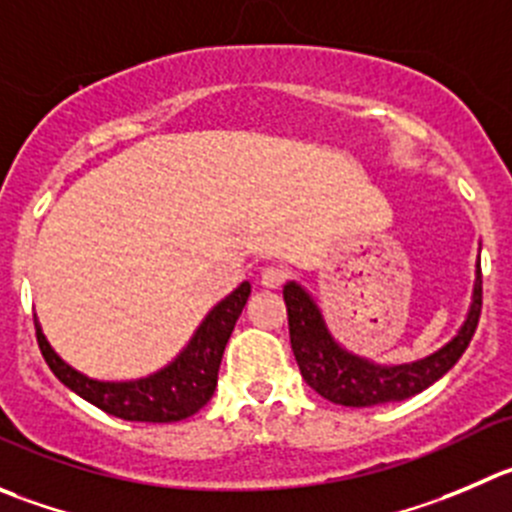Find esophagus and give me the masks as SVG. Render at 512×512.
Returning <instances> with one entry per match:
<instances>
[{"label": "esophagus", "instance_id": "1", "mask_svg": "<svg viewBox=\"0 0 512 512\" xmlns=\"http://www.w3.org/2000/svg\"><path fill=\"white\" fill-rule=\"evenodd\" d=\"M284 281L286 271L279 269V266H266V269L261 271V286H264V289H279Z\"/></svg>", "mask_w": 512, "mask_h": 512}]
</instances>
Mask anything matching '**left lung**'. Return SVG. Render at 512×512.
<instances>
[{"instance_id":"8db88e82","label":"left lung","mask_w":512,"mask_h":512,"mask_svg":"<svg viewBox=\"0 0 512 512\" xmlns=\"http://www.w3.org/2000/svg\"><path fill=\"white\" fill-rule=\"evenodd\" d=\"M284 304L296 364H299L304 382L314 392H319L334 405L344 407H374L384 405V402H399V399L422 392L442 374L450 372L470 344L472 334L478 329L480 309H483L480 256L475 264L470 306H467L465 321L460 324L455 337L442 344L437 352L407 364H379L342 347L329 332L314 296L299 281L284 284Z\"/></svg>"}]
</instances>
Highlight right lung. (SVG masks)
Here are the masks:
<instances>
[{
  "label": "right lung",
  "instance_id": "add662e5",
  "mask_svg": "<svg viewBox=\"0 0 512 512\" xmlns=\"http://www.w3.org/2000/svg\"><path fill=\"white\" fill-rule=\"evenodd\" d=\"M248 296H251V284L243 281L236 291H231L226 299L218 301L203 316L186 347L180 349L165 367L148 377L123 379V382L92 379L77 372L52 349L37 316H34V326H37V342H40V352L47 367L67 389L80 394L90 405L130 422H178L196 415L213 397L223 349L231 339L233 326H236Z\"/></svg>",
  "mask_w": 512,
  "mask_h": 512
}]
</instances>
